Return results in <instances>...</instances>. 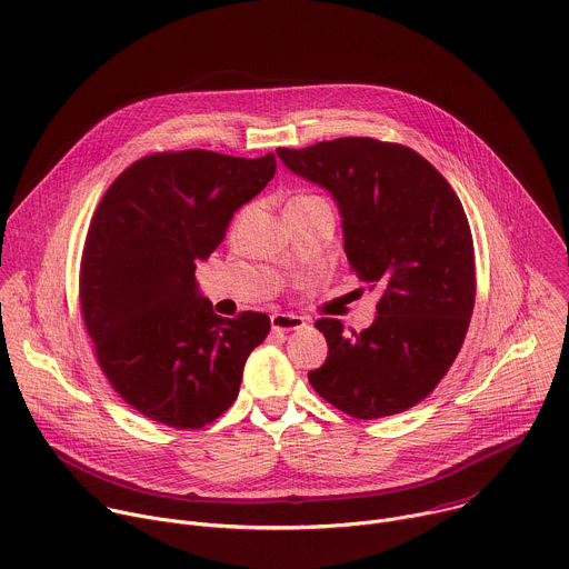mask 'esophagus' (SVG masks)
<instances>
[{"label":"esophagus","instance_id":"1","mask_svg":"<svg viewBox=\"0 0 569 569\" xmlns=\"http://www.w3.org/2000/svg\"><path fill=\"white\" fill-rule=\"evenodd\" d=\"M270 323L274 331H283V333H290V331H299L306 327V321L297 315H288V312H274L270 317Z\"/></svg>","mask_w":569,"mask_h":569}]
</instances>
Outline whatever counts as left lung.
Segmentation results:
<instances>
[{
	"instance_id": "left-lung-1",
	"label": "left lung",
	"mask_w": 569,
	"mask_h": 569,
	"mask_svg": "<svg viewBox=\"0 0 569 569\" xmlns=\"http://www.w3.org/2000/svg\"><path fill=\"white\" fill-rule=\"evenodd\" d=\"M277 154L333 196L351 270L382 290L362 333L315 321L329 358L308 373L312 389L367 421L415 408L455 362L475 306L472 236L457 193L417 150L371 137Z\"/></svg>"
}]
</instances>
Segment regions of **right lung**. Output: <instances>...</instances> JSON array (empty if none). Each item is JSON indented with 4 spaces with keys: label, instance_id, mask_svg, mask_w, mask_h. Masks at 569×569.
<instances>
[{
    "label": "right lung",
    "instance_id": "1",
    "mask_svg": "<svg viewBox=\"0 0 569 569\" xmlns=\"http://www.w3.org/2000/svg\"><path fill=\"white\" fill-rule=\"evenodd\" d=\"M274 171V152H154L99 202L80 259V312L110 385L146 419L198 430L236 400L270 317L216 315L196 268Z\"/></svg>",
    "mask_w": 569,
    "mask_h": 569
}]
</instances>
